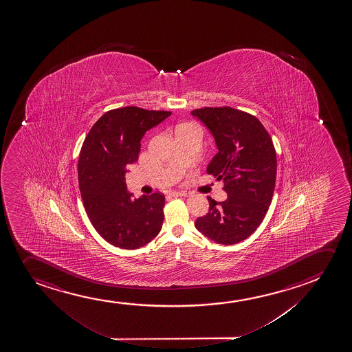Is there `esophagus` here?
I'll return each mask as SVG.
<instances>
[{
  "instance_id": "34e87169",
  "label": "esophagus",
  "mask_w": 352,
  "mask_h": 352,
  "mask_svg": "<svg viewBox=\"0 0 352 352\" xmlns=\"http://www.w3.org/2000/svg\"><path fill=\"white\" fill-rule=\"evenodd\" d=\"M169 195H170V197H186V195H187V192H176V190H174V192H170Z\"/></svg>"
}]
</instances>
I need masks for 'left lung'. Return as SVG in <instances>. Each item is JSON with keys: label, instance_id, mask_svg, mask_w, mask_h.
<instances>
[{"label": "left lung", "instance_id": "1", "mask_svg": "<svg viewBox=\"0 0 352 352\" xmlns=\"http://www.w3.org/2000/svg\"><path fill=\"white\" fill-rule=\"evenodd\" d=\"M216 140L218 153L207 174L224 182L226 201L208 197L210 210L197 218L201 234L219 244H234L261 224L272 201L276 155L272 139L258 118L230 107L192 110Z\"/></svg>", "mask_w": 352, "mask_h": 352}]
</instances>
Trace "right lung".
<instances>
[{
	"instance_id": "obj_1",
	"label": "right lung",
	"mask_w": 352,
	"mask_h": 352,
	"mask_svg": "<svg viewBox=\"0 0 352 352\" xmlns=\"http://www.w3.org/2000/svg\"><path fill=\"white\" fill-rule=\"evenodd\" d=\"M170 111L138 107L113 109L91 128L80 151L78 177L89 221L107 242L140 248L160 234L165 197L160 192L134 199L126 190V165L135 163L146 131Z\"/></svg>"
}]
</instances>
